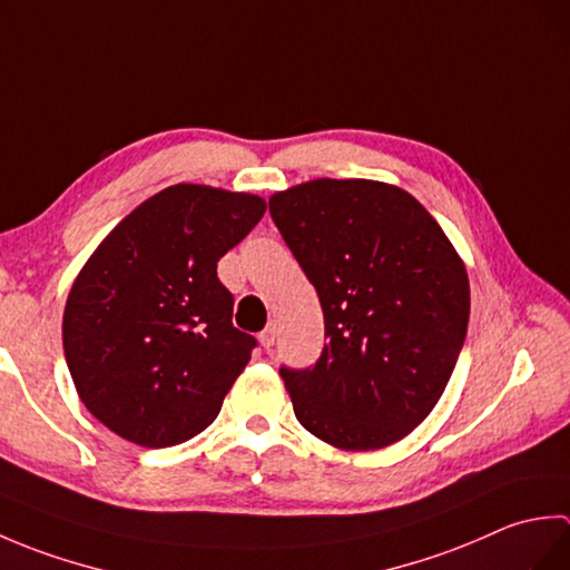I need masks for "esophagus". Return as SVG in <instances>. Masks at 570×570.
I'll return each instance as SVG.
<instances>
[{
    "instance_id": "1",
    "label": "esophagus",
    "mask_w": 570,
    "mask_h": 570,
    "mask_svg": "<svg viewBox=\"0 0 570 570\" xmlns=\"http://www.w3.org/2000/svg\"><path fill=\"white\" fill-rule=\"evenodd\" d=\"M274 341H276V328H274V325H266V328L259 333V343H262V347H264V350H269V347L274 345Z\"/></svg>"
}]
</instances>
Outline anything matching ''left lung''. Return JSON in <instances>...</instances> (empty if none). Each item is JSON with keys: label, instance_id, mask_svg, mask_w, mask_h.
<instances>
[{"label": "left lung", "instance_id": "left-lung-1", "mask_svg": "<svg viewBox=\"0 0 570 570\" xmlns=\"http://www.w3.org/2000/svg\"><path fill=\"white\" fill-rule=\"evenodd\" d=\"M272 220L316 286V365L282 367L301 426L343 451L402 441L439 404L465 343L463 259L406 190L318 178L269 198Z\"/></svg>", "mask_w": 570, "mask_h": 570}]
</instances>
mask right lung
<instances>
[{
	"label": "right lung",
	"instance_id": "obj_1",
	"mask_svg": "<svg viewBox=\"0 0 570 570\" xmlns=\"http://www.w3.org/2000/svg\"><path fill=\"white\" fill-rule=\"evenodd\" d=\"M264 210L252 193L178 184L131 210L85 262L63 350L82 404L107 429L168 448L220 414L257 341L233 325L217 262Z\"/></svg>",
	"mask_w": 570,
	"mask_h": 570
}]
</instances>
